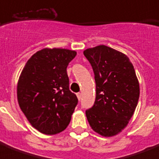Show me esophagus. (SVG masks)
<instances>
[{
	"instance_id": "1",
	"label": "esophagus",
	"mask_w": 159,
	"mask_h": 159,
	"mask_svg": "<svg viewBox=\"0 0 159 159\" xmlns=\"http://www.w3.org/2000/svg\"><path fill=\"white\" fill-rule=\"evenodd\" d=\"M76 96H77V98H78V100L80 101L81 99V97H82V95H81V93H78L76 94Z\"/></svg>"
}]
</instances>
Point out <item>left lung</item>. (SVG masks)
<instances>
[{
    "label": "left lung",
    "instance_id": "left-lung-1",
    "mask_svg": "<svg viewBox=\"0 0 159 159\" xmlns=\"http://www.w3.org/2000/svg\"><path fill=\"white\" fill-rule=\"evenodd\" d=\"M84 55L95 75L96 100L86 111L94 132L105 137L120 133L134 114L140 85L134 66L124 53L104 44L89 48Z\"/></svg>",
    "mask_w": 159,
    "mask_h": 159
}]
</instances>
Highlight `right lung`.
Returning <instances> with one entry per match:
<instances>
[{
    "mask_svg": "<svg viewBox=\"0 0 159 159\" xmlns=\"http://www.w3.org/2000/svg\"><path fill=\"white\" fill-rule=\"evenodd\" d=\"M76 53L44 48L28 59L21 72L18 105L31 125L43 134H57L70 124L78 99L69 89L66 67Z\"/></svg>",
    "mask_w": 159,
    "mask_h": 159,
    "instance_id": "1",
    "label": "right lung"
}]
</instances>
